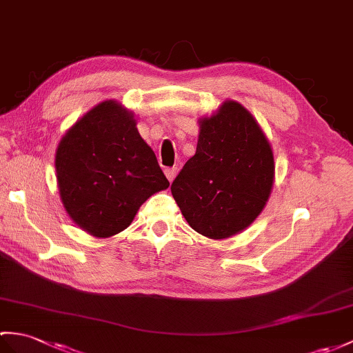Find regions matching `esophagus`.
<instances>
[{"mask_svg": "<svg viewBox=\"0 0 353 353\" xmlns=\"http://www.w3.org/2000/svg\"><path fill=\"white\" fill-rule=\"evenodd\" d=\"M177 174V167H173V168H165V176L167 179L170 180V182H173L174 177Z\"/></svg>", "mask_w": 353, "mask_h": 353, "instance_id": "1", "label": "esophagus"}]
</instances>
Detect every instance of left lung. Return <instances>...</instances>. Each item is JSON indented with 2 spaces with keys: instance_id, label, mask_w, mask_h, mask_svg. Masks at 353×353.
<instances>
[{
  "instance_id": "1",
  "label": "left lung",
  "mask_w": 353,
  "mask_h": 353,
  "mask_svg": "<svg viewBox=\"0 0 353 353\" xmlns=\"http://www.w3.org/2000/svg\"><path fill=\"white\" fill-rule=\"evenodd\" d=\"M199 123L196 152L171 183V194L195 232L224 239L263 210L274 185V153L239 102H224Z\"/></svg>"
}]
</instances>
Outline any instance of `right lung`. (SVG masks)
<instances>
[{
    "label": "right lung",
    "instance_id": "1",
    "mask_svg": "<svg viewBox=\"0 0 353 353\" xmlns=\"http://www.w3.org/2000/svg\"><path fill=\"white\" fill-rule=\"evenodd\" d=\"M55 170L65 212L96 237L125 230L149 196L170 186L134 114L116 101L96 105L65 132Z\"/></svg>",
    "mask_w": 353,
    "mask_h": 353
}]
</instances>
